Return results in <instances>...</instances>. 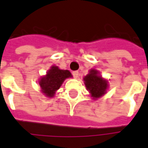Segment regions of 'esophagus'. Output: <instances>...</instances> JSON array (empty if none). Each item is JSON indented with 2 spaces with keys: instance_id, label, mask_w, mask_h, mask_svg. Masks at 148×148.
<instances>
[{
  "instance_id": "esophagus-1",
  "label": "esophagus",
  "mask_w": 148,
  "mask_h": 148,
  "mask_svg": "<svg viewBox=\"0 0 148 148\" xmlns=\"http://www.w3.org/2000/svg\"><path fill=\"white\" fill-rule=\"evenodd\" d=\"M73 76L74 77V78H78V71H74L73 73Z\"/></svg>"
}]
</instances>
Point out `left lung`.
<instances>
[{"instance_id": "1", "label": "left lung", "mask_w": 148, "mask_h": 148, "mask_svg": "<svg viewBox=\"0 0 148 148\" xmlns=\"http://www.w3.org/2000/svg\"><path fill=\"white\" fill-rule=\"evenodd\" d=\"M84 84L92 99H99L107 93L108 88V79L102 77L100 72L95 69H91L89 73L83 77Z\"/></svg>"}]
</instances>
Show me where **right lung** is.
Returning <instances> with one entry per match:
<instances>
[{"label": "right lung", "mask_w": 148, "mask_h": 148, "mask_svg": "<svg viewBox=\"0 0 148 148\" xmlns=\"http://www.w3.org/2000/svg\"><path fill=\"white\" fill-rule=\"evenodd\" d=\"M72 77V74L68 70H61L58 66H52L45 75L39 78L38 83L41 92L46 97L53 98L64 81Z\"/></svg>", "instance_id": "add662e5"}]
</instances>
